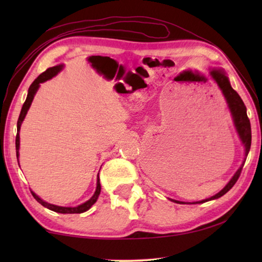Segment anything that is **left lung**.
Returning <instances> with one entry per match:
<instances>
[{
  "instance_id": "left-lung-1",
  "label": "left lung",
  "mask_w": 262,
  "mask_h": 262,
  "mask_svg": "<svg viewBox=\"0 0 262 262\" xmlns=\"http://www.w3.org/2000/svg\"><path fill=\"white\" fill-rule=\"evenodd\" d=\"M210 75L212 78L215 79L216 83L219 84L220 89L223 92V95L225 97V99L228 101L229 108L231 111L233 121H234V126L237 128V132L239 136H241V140L243 142V144L245 145V156H247L248 151H250L251 148V141H252V133H251V123H250V119L247 117L246 113V106L244 104V101L242 100L241 96L237 94V91H234L233 89L230 85V82L228 77L225 76V74L222 72V70H211ZM244 164H245V161L242 164V166L238 168V171L236 172V174L232 177V179L229 181V184L225 186V187L221 190L220 193H217L214 196H211L210 199H207V200H202L199 201L196 203H203L207 202L209 200H214V199H219L222 195H224L227 192H229L230 189L233 187V185L237 183V180L239 177H241L242 170ZM178 202V201H176ZM179 203V202H178Z\"/></svg>"
}]
</instances>
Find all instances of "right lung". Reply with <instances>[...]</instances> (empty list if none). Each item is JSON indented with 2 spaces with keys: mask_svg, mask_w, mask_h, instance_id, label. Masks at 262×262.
Instances as JSON below:
<instances>
[{
  "mask_svg": "<svg viewBox=\"0 0 262 262\" xmlns=\"http://www.w3.org/2000/svg\"><path fill=\"white\" fill-rule=\"evenodd\" d=\"M62 69V66H56V67H52V68H48L46 72H43L42 74L39 75V76L34 79L33 83L31 84V86L29 89V94H28V97H26V100L25 103L23 104V107H21V111H20V114H19V118H18V121H17V132L19 133V129H20V125L21 122H23L24 118L26 113H28V110L30 108V105L31 103H32L33 100V97H34V94L37 92L39 85H40V83L42 82H46L48 81V79H51L53 76H55V75L60 72V70ZM17 133L16 135V155L17 157H18V149H19V134ZM100 183H99V177H98V180H97V188H96V192L95 194L92 195V198L90 199V200L84 202L83 205L78 206V207H74V208H70V207H59V206H54V205H51V203H47L45 201H42L40 198L37 196L33 192H31L33 195V198L37 200L39 203H40L41 206L48 208L50 210H53V211H56V212H61V214H81V212H84L89 210L91 208V206L94 205V203L97 201V199H98L99 194H100Z\"/></svg>",
  "mask_w": 262,
  "mask_h": 262,
  "instance_id": "obj_1",
  "label": "right lung"
}]
</instances>
